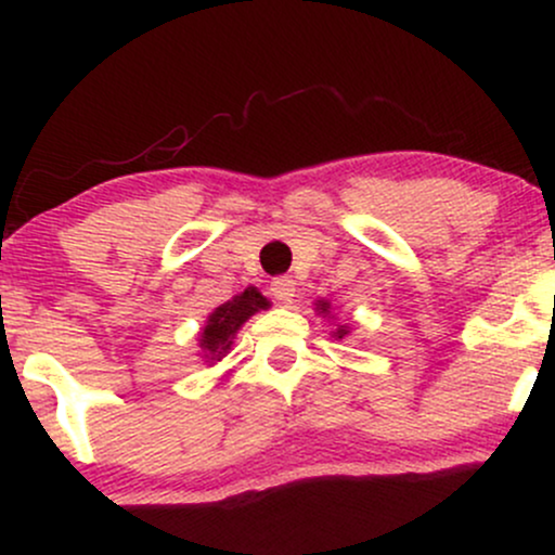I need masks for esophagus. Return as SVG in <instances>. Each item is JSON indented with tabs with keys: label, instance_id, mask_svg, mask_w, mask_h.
<instances>
[{
	"label": "esophagus",
	"instance_id": "esophagus-1",
	"mask_svg": "<svg viewBox=\"0 0 555 555\" xmlns=\"http://www.w3.org/2000/svg\"><path fill=\"white\" fill-rule=\"evenodd\" d=\"M295 292H297V286L292 276H276L271 282V295L276 297L279 302H292V299H295Z\"/></svg>",
	"mask_w": 555,
	"mask_h": 555
}]
</instances>
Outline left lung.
Wrapping results in <instances>:
<instances>
[{"mask_svg": "<svg viewBox=\"0 0 555 555\" xmlns=\"http://www.w3.org/2000/svg\"><path fill=\"white\" fill-rule=\"evenodd\" d=\"M318 313H323V315H326V313H331V302H326V299H318ZM349 334V328L347 326H339V328H336L334 331V336H339V339H344V336H347Z\"/></svg>", "mask_w": 555, "mask_h": 555, "instance_id": "left-lung-1", "label": "left lung"}]
</instances>
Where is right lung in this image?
<instances>
[{"label":"right lung","instance_id":"add662e5","mask_svg":"<svg viewBox=\"0 0 555 555\" xmlns=\"http://www.w3.org/2000/svg\"><path fill=\"white\" fill-rule=\"evenodd\" d=\"M269 308V299H266L256 286H247L245 292L237 297H232L229 302L219 305L211 315H208L206 326L201 331V349L206 352V360H221L232 349L234 334L242 328V323L250 315H256L258 310Z\"/></svg>","mask_w":555,"mask_h":555}]
</instances>
